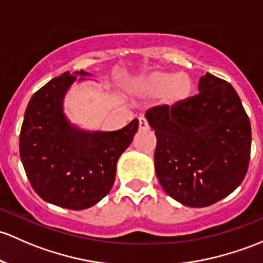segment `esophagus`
Wrapping results in <instances>:
<instances>
[{
	"label": "esophagus",
	"mask_w": 263,
	"mask_h": 263,
	"mask_svg": "<svg viewBox=\"0 0 263 263\" xmlns=\"http://www.w3.org/2000/svg\"><path fill=\"white\" fill-rule=\"evenodd\" d=\"M148 127V123H147V121L145 120V118H142V117H140L139 118V128L140 129H146Z\"/></svg>",
	"instance_id": "esophagus-1"
}]
</instances>
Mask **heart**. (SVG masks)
Returning <instances> with one entry per match:
<instances>
[{"label":"heart","instance_id":"obj_1","mask_svg":"<svg viewBox=\"0 0 263 263\" xmlns=\"http://www.w3.org/2000/svg\"><path fill=\"white\" fill-rule=\"evenodd\" d=\"M126 88L129 95L136 97L153 98L160 96L162 107L176 108L192 97L194 84L187 74L157 69L136 77Z\"/></svg>","mask_w":263,"mask_h":263}]
</instances>
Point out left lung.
<instances>
[{
    "instance_id": "1",
    "label": "left lung",
    "mask_w": 263,
    "mask_h": 263,
    "mask_svg": "<svg viewBox=\"0 0 263 263\" xmlns=\"http://www.w3.org/2000/svg\"><path fill=\"white\" fill-rule=\"evenodd\" d=\"M199 95L176 108L159 106L145 117L155 131V171L162 189L192 208L222 200L239 186L251 154V123L228 82L211 73Z\"/></svg>"
}]
</instances>
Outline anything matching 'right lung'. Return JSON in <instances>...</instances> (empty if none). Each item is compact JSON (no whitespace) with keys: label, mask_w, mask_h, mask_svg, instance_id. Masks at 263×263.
Masks as SVG:
<instances>
[{"label":"right lung","mask_w":263,"mask_h":263,"mask_svg":"<svg viewBox=\"0 0 263 263\" xmlns=\"http://www.w3.org/2000/svg\"><path fill=\"white\" fill-rule=\"evenodd\" d=\"M65 71L37 90L25 110L20 157L32 189L41 199L62 208L82 211L110 192L116 166L139 129L135 118L117 131H87L64 113V98L78 76Z\"/></svg>","instance_id":"1"}]
</instances>
